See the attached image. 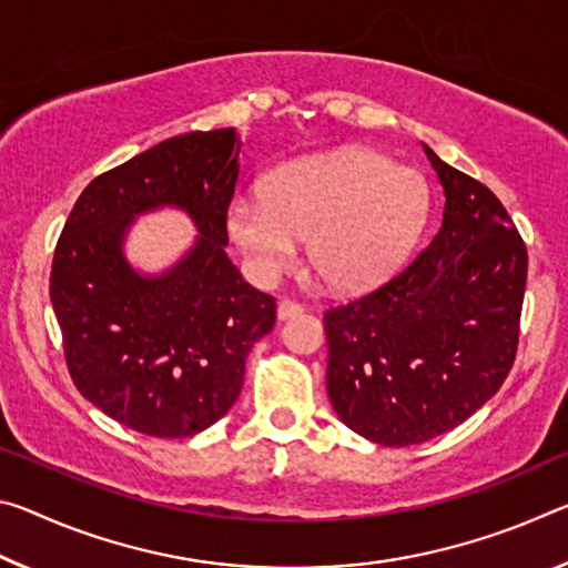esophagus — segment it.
Wrapping results in <instances>:
<instances>
[{"instance_id": "obj_1", "label": "esophagus", "mask_w": 568, "mask_h": 568, "mask_svg": "<svg viewBox=\"0 0 568 568\" xmlns=\"http://www.w3.org/2000/svg\"><path fill=\"white\" fill-rule=\"evenodd\" d=\"M298 313H303L301 303H295L291 298H283L277 303V318H291V316H298Z\"/></svg>"}]
</instances>
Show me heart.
Instances as JSON below:
<instances>
[{
	"label": "heart",
	"mask_w": 568,
	"mask_h": 568,
	"mask_svg": "<svg viewBox=\"0 0 568 568\" xmlns=\"http://www.w3.org/2000/svg\"><path fill=\"white\" fill-rule=\"evenodd\" d=\"M427 217V189L412 169L374 151H338L275 169L263 196L230 204V230L263 277L293 263L308 237L323 283L356 291L379 283L407 255Z\"/></svg>",
	"instance_id": "heart-1"
}]
</instances>
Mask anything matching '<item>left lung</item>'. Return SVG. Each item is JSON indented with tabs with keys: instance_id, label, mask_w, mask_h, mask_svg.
Instances as JSON below:
<instances>
[{
	"instance_id": "1",
	"label": "left lung",
	"mask_w": 568,
	"mask_h": 568,
	"mask_svg": "<svg viewBox=\"0 0 568 568\" xmlns=\"http://www.w3.org/2000/svg\"><path fill=\"white\" fill-rule=\"evenodd\" d=\"M443 227L397 275L323 316L333 409L358 435L407 447L443 435L510 374L528 252L506 206L425 146Z\"/></svg>"
}]
</instances>
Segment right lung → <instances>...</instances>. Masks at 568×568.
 Listing matches in <instances>:
<instances>
[{
	"mask_svg": "<svg viewBox=\"0 0 568 568\" xmlns=\"http://www.w3.org/2000/svg\"><path fill=\"white\" fill-rule=\"evenodd\" d=\"M235 129L166 139L95 176L55 245L50 301L70 379L88 402L149 437H192L237 402L250 348L277 305L224 252L240 174ZM174 203L195 220V250L141 278L120 245L133 213Z\"/></svg>",
	"mask_w": 568,
	"mask_h": 568,
	"instance_id": "1",
	"label": "right lung"
}]
</instances>
